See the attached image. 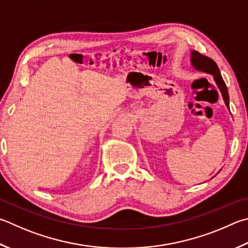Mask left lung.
<instances>
[{"label":"left lung","instance_id":"8db88e82","mask_svg":"<svg viewBox=\"0 0 248 248\" xmlns=\"http://www.w3.org/2000/svg\"><path fill=\"white\" fill-rule=\"evenodd\" d=\"M191 65L195 70L202 71V73L211 75L214 77V80L219 91L221 92L222 98L224 101V104L228 107V109L230 110V98H229V92L227 89V85L224 83V81L221 77V74H220V70L216 62L211 60V58L207 57L205 55H202L199 52H196L193 49L191 51Z\"/></svg>","mask_w":248,"mask_h":248}]
</instances>
